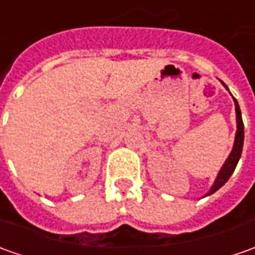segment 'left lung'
<instances>
[{
  "label": "left lung",
  "instance_id": "obj_1",
  "mask_svg": "<svg viewBox=\"0 0 255 255\" xmlns=\"http://www.w3.org/2000/svg\"><path fill=\"white\" fill-rule=\"evenodd\" d=\"M223 84V82H222ZM223 86L228 89V86L223 84ZM235 100V107H236V123H237V129H236V136H235V143H233V149L230 152L229 157L226 159V162L223 163L222 169L219 170L218 176L215 178V183L211 187V190L208 191L207 195H211L214 194L215 191H218L221 187L229 180V177L232 176V173L236 169L237 163H239V159L242 156V150H243V142H244V124L243 120H242V112H240V107H239V103L237 100L233 98ZM205 195V197H207Z\"/></svg>",
  "mask_w": 255,
  "mask_h": 255
}]
</instances>
